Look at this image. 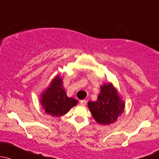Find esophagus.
Returning a JSON list of instances; mask_svg holds the SVG:
<instances>
[{"label":"esophagus","instance_id":"1","mask_svg":"<svg viewBox=\"0 0 159 159\" xmlns=\"http://www.w3.org/2000/svg\"><path fill=\"white\" fill-rule=\"evenodd\" d=\"M86 100H82V101H80V105H81V106H86Z\"/></svg>","mask_w":159,"mask_h":159}]
</instances>
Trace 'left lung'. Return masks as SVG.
I'll list each match as a JSON object with an SVG mask.
<instances>
[{
    "label": "left lung",
    "mask_w": 159,
    "mask_h": 159,
    "mask_svg": "<svg viewBox=\"0 0 159 159\" xmlns=\"http://www.w3.org/2000/svg\"><path fill=\"white\" fill-rule=\"evenodd\" d=\"M88 107L96 122L100 125L114 123L123 113L125 101L112 83H105L100 86L97 100L88 102Z\"/></svg>",
    "instance_id": "obj_1"
}]
</instances>
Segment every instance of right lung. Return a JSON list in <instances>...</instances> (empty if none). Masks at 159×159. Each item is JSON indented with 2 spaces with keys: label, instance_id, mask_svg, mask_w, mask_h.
<instances>
[{
  "label": "right lung",
  "instance_id": "1",
  "mask_svg": "<svg viewBox=\"0 0 159 159\" xmlns=\"http://www.w3.org/2000/svg\"><path fill=\"white\" fill-rule=\"evenodd\" d=\"M40 102L45 113L53 117L66 115L79 101L74 98L68 97L63 85L61 74H57L50 85L40 95Z\"/></svg>",
  "mask_w": 159,
  "mask_h": 159
}]
</instances>
